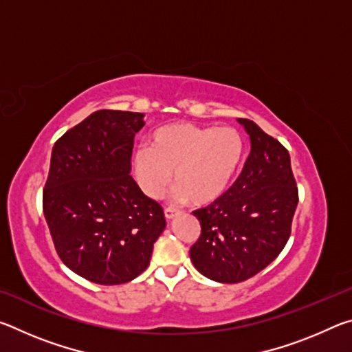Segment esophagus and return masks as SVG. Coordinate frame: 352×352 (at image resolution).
Masks as SVG:
<instances>
[{"label": "esophagus", "mask_w": 352, "mask_h": 352, "mask_svg": "<svg viewBox=\"0 0 352 352\" xmlns=\"http://www.w3.org/2000/svg\"><path fill=\"white\" fill-rule=\"evenodd\" d=\"M177 214H178V210H175V208H172V206H166L164 208V217L168 219V220L174 219Z\"/></svg>", "instance_id": "obj_1"}]
</instances>
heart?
<instances>
[{
    "label": "heart",
    "instance_id": "heart-1",
    "mask_svg": "<svg viewBox=\"0 0 352 352\" xmlns=\"http://www.w3.org/2000/svg\"><path fill=\"white\" fill-rule=\"evenodd\" d=\"M243 153L245 141L234 127L175 122L155 130L151 148L136 152L133 166L141 188L151 197H162L175 170L178 197L206 205L228 189Z\"/></svg>",
    "mask_w": 352,
    "mask_h": 352
}]
</instances>
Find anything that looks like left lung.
I'll return each instance as SVG.
<instances>
[{"mask_svg": "<svg viewBox=\"0 0 352 352\" xmlns=\"http://www.w3.org/2000/svg\"><path fill=\"white\" fill-rule=\"evenodd\" d=\"M237 121L250 136V155L233 186L192 212L201 233L189 250L201 275L225 284L245 281L278 258L298 205L287 148L250 119Z\"/></svg>", "mask_w": 352, "mask_h": 352, "instance_id": "obj_1", "label": "left lung"}]
</instances>
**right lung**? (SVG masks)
I'll return each mask as SVG.
<instances>
[{
  "instance_id": "add662e5",
  "label": "right lung",
  "mask_w": 352,
  "mask_h": 352,
  "mask_svg": "<svg viewBox=\"0 0 352 352\" xmlns=\"http://www.w3.org/2000/svg\"><path fill=\"white\" fill-rule=\"evenodd\" d=\"M142 118L94 111L52 147L43 189L46 223L58 258L91 283L116 285L141 275L166 226L162 205L130 175Z\"/></svg>"
}]
</instances>
